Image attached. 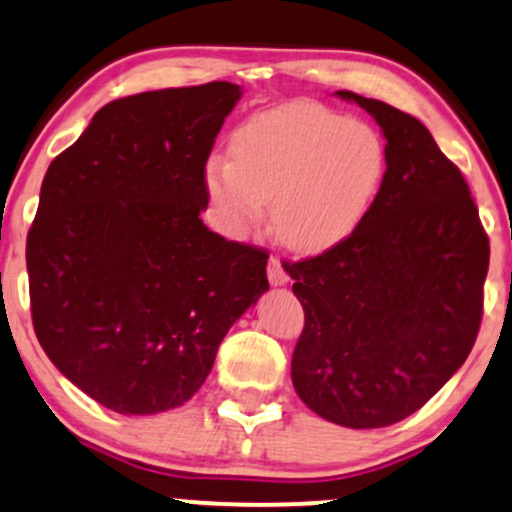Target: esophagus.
I'll return each instance as SVG.
<instances>
[{"label":"esophagus","instance_id":"esophagus-1","mask_svg":"<svg viewBox=\"0 0 512 512\" xmlns=\"http://www.w3.org/2000/svg\"><path fill=\"white\" fill-rule=\"evenodd\" d=\"M268 280H270V285H275V287L285 285L287 282V273L278 258H270L268 261Z\"/></svg>","mask_w":512,"mask_h":512}]
</instances>
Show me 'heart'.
I'll return each mask as SVG.
<instances>
[{
  "label": "heart",
  "mask_w": 512,
  "mask_h": 512,
  "mask_svg": "<svg viewBox=\"0 0 512 512\" xmlns=\"http://www.w3.org/2000/svg\"><path fill=\"white\" fill-rule=\"evenodd\" d=\"M386 172L376 126L299 100L246 119L232 160L208 162L206 186L227 232L244 234L270 201L275 237L297 254H323L364 225Z\"/></svg>",
  "instance_id": "heart-1"
}]
</instances>
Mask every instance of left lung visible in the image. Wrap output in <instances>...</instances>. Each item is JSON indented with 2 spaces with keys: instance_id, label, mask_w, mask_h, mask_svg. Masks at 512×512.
Returning <instances> with one entry per match:
<instances>
[{
  "instance_id": "obj_1",
  "label": "left lung",
  "mask_w": 512,
  "mask_h": 512,
  "mask_svg": "<svg viewBox=\"0 0 512 512\" xmlns=\"http://www.w3.org/2000/svg\"><path fill=\"white\" fill-rule=\"evenodd\" d=\"M335 95L381 126L388 172L347 242L285 268L304 306L292 383L318 417L381 429L424 407L472 352L489 237L465 177L419 119Z\"/></svg>"
}]
</instances>
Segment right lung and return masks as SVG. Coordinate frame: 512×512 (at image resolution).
I'll return each instance as SVG.
<instances>
[{"instance_id": "1", "label": "right lung", "mask_w": 512, "mask_h": 512, "mask_svg": "<svg viewBox=\"0 0 512 512\" xmlns=\"http://www.w3.org/2000/svg\"><path fill=\"white\" fill-rule=\"evenodd\" d=\"M239 98L213 81L112 100L47 167L26 242L33 328L107 410L184 405L268 290L266 251L201 220L208 155Z\"/></svg>"}]
</instances>
